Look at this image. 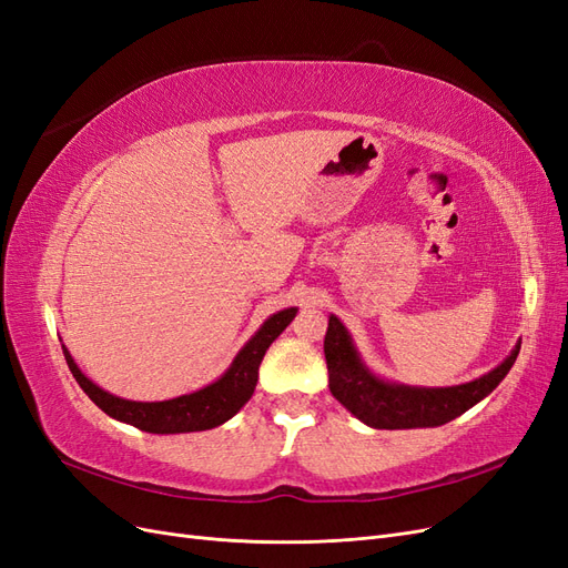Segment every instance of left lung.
I'll use <instances>...</instances> for the list:
<instances>
[{
    "instance_id": "left-lung-1",
    "label": "left lung",
    "mask_w": 568,
    "mask_h": 568,
    "mask_svg": "<svg viewBox=\"0 0 568 568\" xmlns=\"http://www.w3.org/2000/svg\"><path fill=\"white\" fill-rule=\"evenodd\" d=\"M521 351V341L503 359L478 379L459 386L424 388L386 382L376 376L359 357L346 326L329 315L324 336V357L329 369V390L353 417L372 428H432L448 424L480 403L500 384Z\"/></svg>"
}]
</instances>
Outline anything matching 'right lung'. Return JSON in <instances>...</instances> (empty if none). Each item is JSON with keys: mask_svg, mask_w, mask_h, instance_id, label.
Listing matches in <instances>:
<instances>
[{"mask_svg": "<svg viewBox=\"0 0 568 568\" xmlns=\"http://www.w3.org/2000/svg\"><path fill=\"white\" fill-rule=\"evenodd\" d=\"M296 313L298 307H284V311L270 315L261 324V329L246 341V346L236 353L227 372L213 384L203 386L194 393L180 395V398L159 400V403L125 400L104 388H99L92 379H88V376L80 372L68 348L65 346L61 348L65 355V363L71 367L80 388L88 393L90 400L99 409H104L109 417L142 428V432H149V434L205 432V428H215L220 424H225L227 419H232L236 412L251 400L257 384V367H261L267 348L272 346V341L286 329L291 320L296 317Z\"/></svg>", "mask_w": 568, "mask_h": 568, "instance_id": "1", "label": "right lung"}]
</instances>
